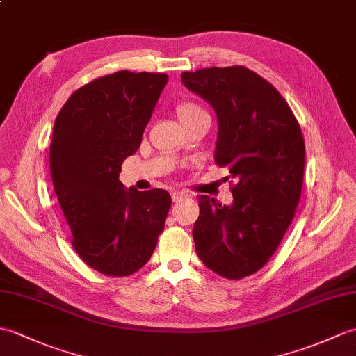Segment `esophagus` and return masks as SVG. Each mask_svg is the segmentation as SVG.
I'll use <instances>...</instances> for the list:
<instances>
[{"instance_id":"34e87169","label":"esophagus","mask_w":356,"mask_h":356,"mask_svg":"<svg viewBox=\"0 0 356 356\" xmlns=\"http://www.w3.org/2000/svg\"><path fill=\"white\" fill-rule=\"evenodd\" d=\"M185 197H188V194H186L185 191H175V193H171L172 202H179V200H181V198H185Z\"/></svg>"}]
</instances>
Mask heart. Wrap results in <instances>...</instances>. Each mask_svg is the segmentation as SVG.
Returning <instances> with one entry per match:
<instances>
[{"label": "heart", "instance_id": "obj_1", "mask_svg": "<svg viewBox=\"0 0 356 356\" xmlns=\"http://www.w3.org/2000/svg\"><path fill=\"white\" fill-rule=\"evenodd\" d=\"M176 117L179 120V122L181 124V127L186 126L188 122H191L200 117H208L200 106L193 103V102H181L177 104L176 107Z\"/></svg>", "mask_w": 356, "mask_h": 356}]
</instances>
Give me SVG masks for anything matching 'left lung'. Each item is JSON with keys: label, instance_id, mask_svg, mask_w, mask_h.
I'll return each mask as SVG.
<instances>
[{"label": "left lung", "instance_id": "8db88e82", "mask_svg": "<svg viewBox=\"0 0 356 356\" xmlns=\"http://www.w3.org/2000/svg\"><path fill=\"white\" fill-rule=\"evenodd\" d=\"M181 81L216 111V163L235 181L232 206L197 197L195 250L213 273L243 279L266 266L294 218L305 170L302 130L279 90L245 66L186 71Z\"/></svg>", "mask_w": 356, "mask_h": 356}]
</instances>
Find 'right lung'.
Segmentation results:
<instances>
[{
    "label": "right lung",
    "instance_id": "1",
    "mask_svg": "<svg viewBox=\"0 0 356 356\" xmlns=\"http://www.w3.org/2000/svg\"><path fill=\"white\" fill-rule=\"evenodd\" d=\"M167 81L159 72L107 74L79 88L54 121L49 170L71 244L104 276L143 268L167 220L171 197L165 189H126L118 180Z\"/></svg>",
    "mask_w": 356,
    "mask_h": 356
}]
</instances>
